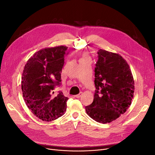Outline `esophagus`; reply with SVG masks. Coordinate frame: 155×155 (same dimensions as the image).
I'll list each match as a JSON object with an SVG mask.
<instances>
[{
    "instance_id": "1",
    "label": "esophagus",
    "mask_w": 155,
    "mask_h": 155,
    "mask_svg": "<svg viewBox=\"0 0 155 155\" xmlns=\"http://www.w3.org/2000/svg\"><path fill=\"white\" fill-rule=\"evenodd\" d=\"M82 94H83L82 92H80L78 94H77V95L74 96V97H76V98H79V97H81V96H82Z\"/></svg>"
}]
</instances>
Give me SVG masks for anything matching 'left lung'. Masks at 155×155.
<instances>
[{
	"instance_id": "1",
	"label": "left lung",
	"mask_w": 155,
	"mask_h": 155,
	"mask_svg": "<svg viewBox=\"0 0 155 155\" xmlns=\"http://www.w3.org/2000/svg\"><path fill=\"white\" fill-rule=\"evenodd\" d=\"M96 64L93 102L85 106L87 115L99 123L118 118L131 104L134 80L129 65L118 54L99 49Z\"/></svg>"
}]
</instances>
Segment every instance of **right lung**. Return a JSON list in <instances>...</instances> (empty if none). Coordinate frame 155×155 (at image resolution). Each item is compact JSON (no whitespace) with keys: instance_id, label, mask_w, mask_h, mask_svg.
<instances>
[{"instance_id":"1","label":"right lung","mask_w":155,"mask_h":155,"mask_svg":"<svg viewBox=\"0 0 155 155\" xmlns=\"http://www.w3.org/2000/svg\"><path fill=\"white\" fill-rule=\"evenodd\" d=\"M66 46L48 48L35 52L25 64L21 89L26 104L32 113L45 122L64 115L68 99L62 92L54 94L61 84V73L64 63Z\"/></svg>"}]
</instances>
